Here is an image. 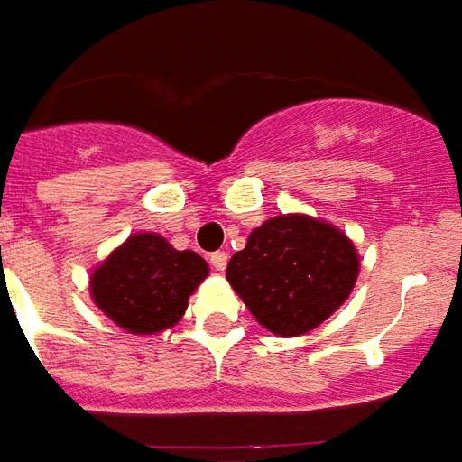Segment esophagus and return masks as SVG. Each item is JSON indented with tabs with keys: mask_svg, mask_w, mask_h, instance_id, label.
<instances>
[{
	"mask_svg": "<svg viewBox=\"0 0 462 462\" xmlns=\"http://www.w3.org/2000/svg\"><path fill=\"white\" fill-rule=\"evenodd\" d=\"M211 266L216 268V271H226V266H228V254L226 251H216V254H211Z\"/></svg>",
	"mask_w": 462,
	"mask_h": 462,
	"instance_id": "1",
	"label": "esophagus"
}]
</instances>
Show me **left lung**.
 Listing matches in <instances>:
<instances>
[{
    "label": "left lung",
    "mask_w": 462,
    "mask_h": 462,
    "mask_svg": "<svg viewBox=\"0 0 462 462\" xmlns=\"http://www.w3.org/2000/svg\"><path fill=\"white\" fill-rule=\"evenodd\" d=\"M358 254L341 228L306 214L273 216L251 231L226 278L251 316L276 336L319 328L358 278Z\"/></svg>",
    "instance_id": "obj_1"
}]
</instances>
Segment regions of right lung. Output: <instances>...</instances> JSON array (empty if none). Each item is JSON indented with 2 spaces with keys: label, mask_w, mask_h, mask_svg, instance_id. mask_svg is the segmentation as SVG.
<instances>
[{
  "label": "right lung",
  "mask_w": 462,
  "mask_h": 462,
  "mask_svg": "<svg viewBox=\"0 0 462 462\" xmlns=\"http://www.w3.org/2000/svg\"><path fill=\"white\" fill-rule=\"evenodd\" d=\"M206 276L208 263L196 251H176L159 234H134L94 268L89 293L119 328L153 336L181 320Z\"/></svg>",
  "instance_id": "obj_1"
}]
</instances>
